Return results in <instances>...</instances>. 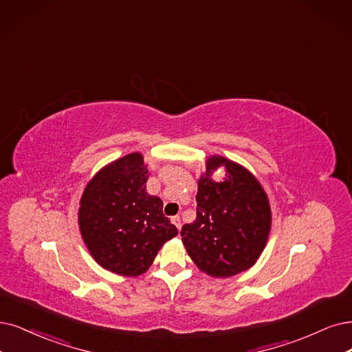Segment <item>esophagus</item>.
I'll use <instances>...</instances> for the list:
<instances>
[{"label": "esophagus", "mask_w": 352, "mask_h": 352, "mask_svg": "<svg viewBox=\"0 0 352 352\" xmlns=\"http://www.w3.org/2000/svg\"><path fill=\"white\" fill-rule=\"evenodd\" d=\"M171 220H173V223H174V226H175L177 229L181 228V219H179V216H174Z\"/></svg>", "instance_id": "1"}]
</instances>
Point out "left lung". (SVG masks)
<instances>
[{
    "mask_svg": "<svg viewBox=\"0 0 352 352\" xmlns=\"http://www.w3.org/2000/svg\"><path fill=\"white\" fill-rule=\"evenodd\" d=\"M225 166L223 182L211 174ZM197 217L181 229V239L192 259L207 276L226 278L251 268L263 254L271 229V209L259 181L225 156L206 161L199 179Z\"/></svg>",
    "mask_w": 352,
    "mask_h": 352,
    "instance_id": "obj_1",
    "label": "left lung"
}]
</instances>
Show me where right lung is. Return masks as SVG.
<instances>
[{
    "mask_svg": "<svg viewBox=\"0 0 352 352\" xmlns=\"http://www.w3.org/2000/svg\"><path fill=\"white\" fill-rule=\"evenodd\" d=\"M148 178L142 153H129L101 168L80 201L84 243L102 268L119 276L146 272L162 245L178 233L162 212V200L146 192Z\"/></svg>",
    "mask_w": 352,
    "mask_h": 352,
    "instance_id": "add662e5",
    "label": "right lung"
}]
</instances>
